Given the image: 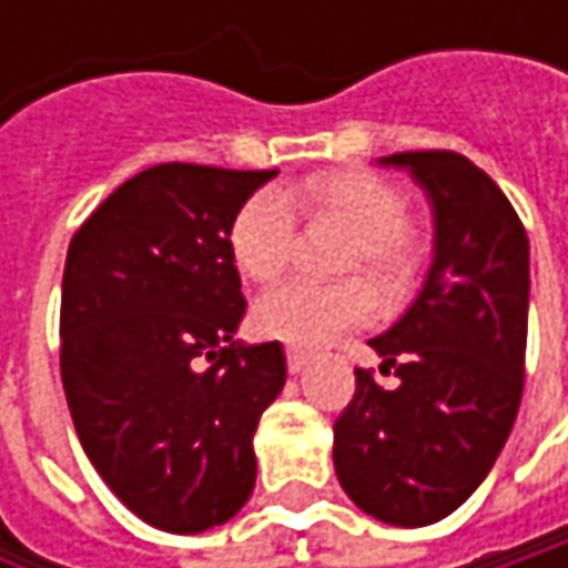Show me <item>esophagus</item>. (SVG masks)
Masks as SVG:
<instances>
[{
	"instance_id": "34e87169",
	"label": "esophagus",
	"mask_w": 568,
	"mask_h": 568,
	"mask_svg": "<svg viewBox=\"0 0 568 568\" xmlns=\"http://www.w3.org/2000/svg\"><path fill=\"white\" fill-rule=\"evenodd\" d=\"M308 362H312V352H308V348H298V345H288V348H285V368H288L292 375L305 372Z\"/></svg>"
}]
</instances>
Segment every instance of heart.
Instances as JSON below:
<instances>
[{
  "label": "heart",
  "instance_id": "b5f03b06",
  "mask_svg": "<svg viewBox=\"0 0 568 568\" xmlns=\"http://www.w3.org/2000/svg\"><path fill=\"white\" fill-rule=\"evenodd\" d=\"M338 220L352 226L342 270H368L388 295L414 283L417 250L407 233V196L372 171H322L280 190H256L230 223V253L243 276L280 280L298 246V220ZM378 292L362 276L335 283L292 280L256 302V328L292 345H325L378 315Z\"/></svg>",
  "mask_w": 568,
  "mask_h": 568
}]
</instances>
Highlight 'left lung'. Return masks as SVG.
I'll use <instances>...</instances> for the list:
<instances>
[{
    "mask_svg": "<svg viewBox=\"0 0 568 568\" xmlns=\"http://www.w3.org/2000/svg\"><path fill=\"white\" fill-rule=\"evenodd\" d=\"M434 206V263L404 318L368 345L395 368H355L335 420V474L355 507L427 526L454 513L500 457L523 397L529 240L504 190L454 151H404Z\"/></svg>",
    "mask_w": 568,
    "mask_h": 568,
    "instance_id": "1",
    "label": "left lung"
}]
</instances>
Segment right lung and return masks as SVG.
I'll return each instance as SVG.
<instances>
[{
	"instance_id": "right-lung-1",
	"label": "right lung",
	"mask_w": 568,
	"mask_h": 568,
	"mask_svg": "<svg viewBox=\"0 0 568 568\" xmlns=\"http://www.w3.org/2000/svg\"><path fill=\"white\" fill-rule=\"evenodd\" d=\"M276 171L158 164L71 236L61 385L78 440L144 523L203 532L256 487L253 434L285 385L280 342L246 345L230 223Z\"/></svg>"
}]
</instances>
